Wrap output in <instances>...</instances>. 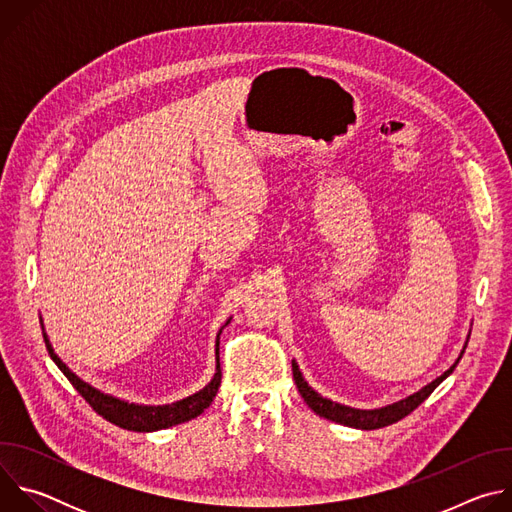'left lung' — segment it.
<instances>
[{
    "label": "left lung",
    "instance_id": "obj_1",
    "mask_svg": "<svg viewBox=\"0 0 512 512\" xmlns=\"http://www.w3.org/2000/svg\"><path fill=\"white\" fill-rule=\"evenodd\" d=\"M462 358V354H460ZM460 358L456 360V364L460 362ZM450 367L442 377H437L435 381H431L427 387H423L421 391L413 393L411 397L403 399V401H397L393 405H387V407H381V409H371V411H364V409H352V407H346V405H340V403H334L322 395H318L302 377L300 369L296 360H291V371H294V381L298 385V391L300 395L304 397V401L310 405V409L314 413H318L320 417L324 419H330V421H336V423H342V425H348V427H356V429H379V427H387L391 423H397L399 419H403L405 415H409L413 409H417L431 393L433 389L440 385L446 377H450L456 369Z\"/></svg>",
    "mask_w": 512,
    "mask_h": 512
}]
</instances>
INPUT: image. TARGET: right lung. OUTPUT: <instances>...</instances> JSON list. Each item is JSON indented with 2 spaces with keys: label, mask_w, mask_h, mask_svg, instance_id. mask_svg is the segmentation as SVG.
<instances>
[{
  "label": "right lung",
  "mask_w": 512,
  "mask_h": 512,
  "mask_svg": "<svg viewBox=\"0 0 512 512\" xmlns=\"http://www.w3.org/2000/svg\"><path fill=\"white\" fill-rule=\"evenodd\" d=\"M44 342L48 348L50 358L56 362V367L64 373V377L70 381V385L75 387L83 399L107 421L115 423L117 427L129 429V431H156V429H164V427H172L178 423H184L188 419L198 417L214 399L218 387H221V362L216 358V373L214 379L198 393L176 401L172 405H158V407H145V405H135V403H125L121 399H115L111 395H105L101 391H97L95 387L87 385L85 381H81L75 373H72L66 364L54 354L46 334H44ZM218 346V342H216ZM218 350V348H216Z\"/></svg>",
  "instance_id": "right-lung-1"
}]
</instances>
